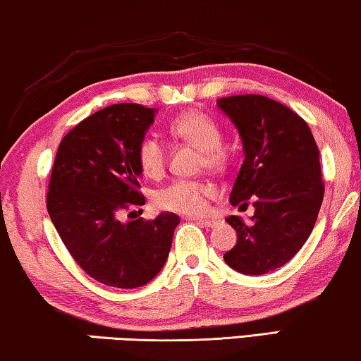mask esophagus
<instances>
[{
    "mask_svg": "<svg viewBox=\"0 0 361 361\" xmlns=\"http://www.w3.org/2000/svg\"><path fill=\"white\" fill-rule=\"evenodd\" d=\"M194 220H196L199 225L207 226V228H214L220 223V220H216V219H194Z\"/></svg>",
    "mask_w": 361,
    "mask_h": 361,
    "instance_id": "obj_1",
    "label": "esophagus"
}]
</instances>
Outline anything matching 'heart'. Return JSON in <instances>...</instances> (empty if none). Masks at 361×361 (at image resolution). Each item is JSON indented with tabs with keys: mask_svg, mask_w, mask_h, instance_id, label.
<instances>
[{
	"mask_svg": "<svg viewBox=\"0 0 361 361\" xmlns=\"http://www.w3.org/2000/svg\"><path fill=\"white\" fill-rule=\"evenodd\" d=\"M169 133L175 140L201 149V164L209 169H223L230 154L223 142L220 123L201 111H186L171 118ZM136 159L142 173L159 178L167 165V151L156 136H142L136 147ZM215 192L214 186L201 180H175L156 194L160 209L186 215H199L207 209V199Z\"/></svg>",
	"mask_w": 361,
	"mask_h": 361,
	"instance_id": "b5f03b06",
	"label": "heart"
}]
</instances>
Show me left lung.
<instances>
[{
    "label": "left lung",
    "mask_w": 361,
    "mask_h": 361,
    "mask_svg": "<svg viewBox=\"0 0 361 361\" xmlns=\"http://www.w3.org/2000/svg\"><path fill=\"white\" fill-rule=\"evenodd\" d=\"M219 107L238 127L245 154L230 201L255 207L250 223L226 219L238 241L223 259L239 273L265 274L299 252L318 219L324 196L318 146L304 118L267 96H228Z\"/></svg>",
    "instance_id": "8db88e82"
}]
</instances>
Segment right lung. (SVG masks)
Listing matches in <instances>:
<instances>
[{
	"mask_svg": "<svg viewBox=\"0 0 361 361\" xmlns=\"http://www.w3.org/2000/svg\"><path fill=\"white\" fill-rule=\"evenodd\" d=\"M154 112L122 102L91 114L62 138L51 171V221L78 267L112 288L149 283L162 270L180 223L171 212L154 220H120L146 204L136 147Z\"/></svg>",
	"mask_w": 361,
	"mask_h": 361,
	"instance_id": "obj_1",
	"label": "right lung"
}]
</instances>
